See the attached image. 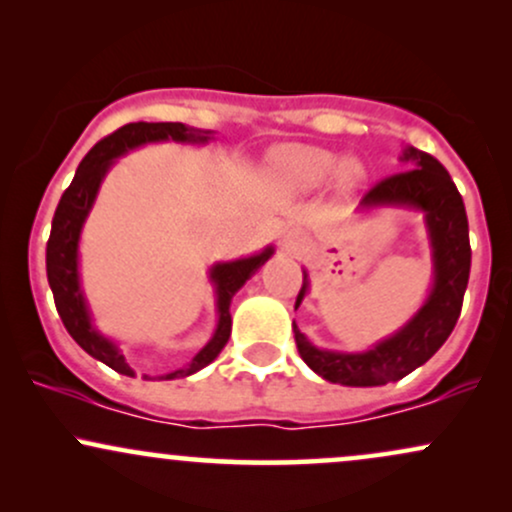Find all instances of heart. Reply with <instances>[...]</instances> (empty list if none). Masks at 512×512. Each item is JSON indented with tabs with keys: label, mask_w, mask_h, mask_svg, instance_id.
Wrapping results in <instances>:
<instances>
[{
	"label": "heart",
	"mask_w": 512,
	"mask_h": 512,
	"mask_svg": "<svg viewBox=\"0 0 512 512\" xmlns=\"http://www.w3.org/2000/svg\"><path fill=\"white\" fill-rule=\"evenodd\" d=\"M339 168H342L339 156L325 149H315V146H286L276 156V170H279L281 180L298 190H313V187L325 185ZM358 178H361V170L354 163H346L339 173V180L344 185H351Z\"/></svg>",
	"instance_id": "obj_1"
}]
</instances>
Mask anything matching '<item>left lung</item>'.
I'll return each instance as SVG.
<instances>
[{"label":"left lung","mask_w":512,"mask_h":512,"mask_svg":"<svg viewBox=\"0 0 512 512\" xmlns=\"http://www.w3.org/2000/svg\"><path fill=\"white\" fill-rule=\"evenodd\" d=\"M404 158L416 161V166L375 182L361 204L363 207L407 204V207L424 211L428 231H431L436 284H433L431 298L414 320L395 337L385 339L366 354H337V351L315 349L293 325L298 354L317 375L330 383L373 387L402 380L445 344L462 313V298L467 291L469 267H472L467 211H464L462 195L438 158L416 149H407ZM305 291H308V284L303 281L296 308L303 301Z\"/></svg>","instance_id":"8db88e82"}]
</instances>
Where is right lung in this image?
<instances>
[{
    "label": "right lung",
    "instance_id": "1",
    "mask_svg": "<svg viewBox=\"0 0 512 512\" xmlns=\"http://www.w3.org/2000/svg\"><path fill=\"white\" fill-rule=\"evenodd\" d=\"M209 132L185 127L182 122H129V125L115 129L113 134L103 137L84 156V161L76 168L72 185L64 190V195L57 204L55 219H52V231L48 240V281L52 296H55L57 313H60L64 327L72 334V339L86 354H91L105 366H110L122 375H134V370L127 366L125 356L115 349L113 342L101 337L91 327L84 296H81L79 272H76V245H79L81 223L88 216L93 199H96L98 185H101L105 170L110 168L113 158L122 156L125 151L146 142H161V139H175V142H207ZM272 255V248H267L260 255L248 257V260L216 264L211 269V279L216 284V305H219V327H216L211 342L204 346L199 354L192 358L187 368L168 373L166 380L185 378V375L197 373L199 368L209 366L231 337V298L245 281L250 279L257 269Z\"/></svg>",
    "mask_w": 512,
    "mask_h": 512
}]
</instances>
